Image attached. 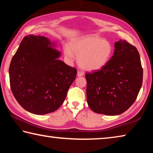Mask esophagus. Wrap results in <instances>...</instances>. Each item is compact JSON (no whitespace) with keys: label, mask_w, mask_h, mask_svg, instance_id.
Returning a JSON list of instances; mask_svg holds the SVG:
<instances>
[{"label":"esophagus","mask_w":153,"mask_h":153,"mask_svg":"<svg viewBox=\"0 0 153 153\" xmlns=\"http://www.w3.org/2000/svg\"><path fill=\"white\" fill-rule=\"evenodd\" d=\"M82 76H84V72H82L81 71H77V76L78 77H81Z\"/></svg>","instance_id":"obj_1"}]
</instances>
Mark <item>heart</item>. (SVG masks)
Segmentation results:
<instances>
[{"instance_id":"1","label":"heart","mask_w":153,"mask_h":153,"mask_svg":"<svg viewBox=\"0 0 153 153\" xmlns=\"http://www.w3.org/2000/svg\"><path fill=\"white\" fill-rule=\"evenodd\" d=\"M65 46L64 54L69 61L78 56L79 66L86 71H97L107 64L112 56L113 46L108 41L94 35H88L71 40Z\"/></svg>"}]
</instances>
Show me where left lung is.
I'll use <instances>...</instances> for the list:
<instances>
[{
	"instance_id": "8db88e82",
	"label": "left lung",
	"mask_w": 153,
	"mask_h": 153,
	"mask_svg": "<svg viewBox=\"0 0 153 153\" xmlns=\"http://www.w3.org/2000/svg\"><path fill=\"white\" fill-rule=\"evenodd\" d=\"M85 76L90 109L106 115H120L133 105L142 86L143 69L138 51L126 40H119L107 64Z\"/></svg>"
}]
</instances>
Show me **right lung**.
I'll list each match as a JSON object with an SVG mask.
<instances>
[{
	"instance_id": "1",
	"label": "right lung",
	"mask_w": 153,
	"mask_h": 153,
	"mask_svg": "<svg viewBox=\"0 0 153 153\" xmlns=\"http://www.w3.org/2000/svg\"><path fill=\"white\" fill-rule=\"evenodd\" d=\"M45 36L23 38L9 67L11 91L22 107L36 115L54 112L63 104L77 69L58 58Z\"/></svg>"
}]
</instances>
